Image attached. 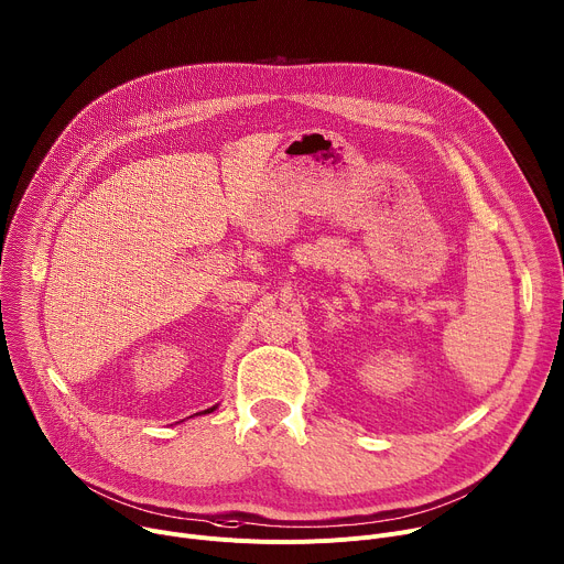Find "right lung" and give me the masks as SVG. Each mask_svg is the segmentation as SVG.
I'll list each match as a JSON object with an SVG mask.
<instances>
[{
  "label": "right lung",
  "mask_w": 564,
  "mask_h": 564,
  "mask_svg": "<svg viewBox=\"0 0 564 564\" xmlns=\"http://www.w3.org/2000/svg\"><path fill=\"white\" fill-rule=\"evenodd\" d=\"M214 409H216V406H214ZM214 409H207V411H205V413H212V411H214Z\"/></svg>",
  "instance_id": "obj_1"
}]
</instances>
